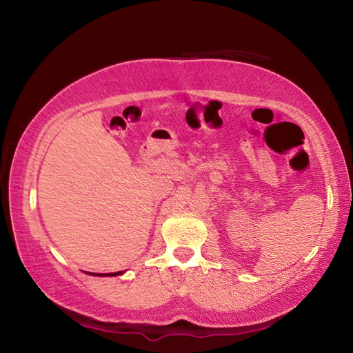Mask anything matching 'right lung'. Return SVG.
I'll use <instances>...</instances> for the list:
<instances>
[{"instance_id": "add662e5", "label": "right lung", "mask_w": 353, "mask_h": 353, "mask_svg": "<svg viewBox=\"0 0 353 353\" xmlns=\"http://www.w3.org/2000/svg\"><path fill=\"white\" fill-rule=\"evenodd\" d=\"M117 274H122V272H110V274H94V275H117Z\"/></svg>"}]
</instances>
